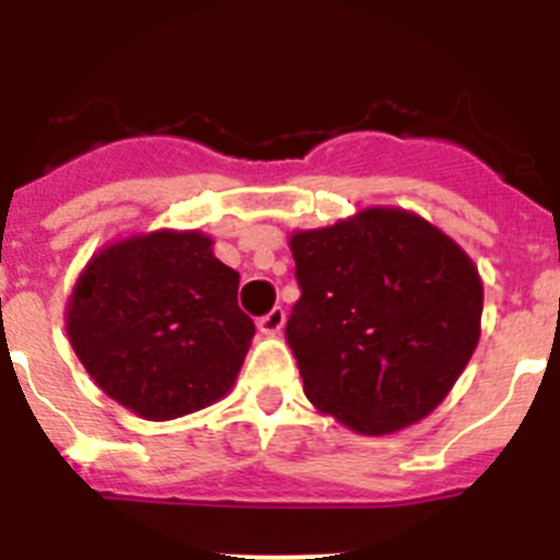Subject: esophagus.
I'll use <instances>...</instances> for the list:
<instances>
[{"mask_svg": "<svg viewBox=\"0 0 560 560\" xmlns=\"http://www.w3.org/2000/svg\"><path fill=\"white\" fill-rule=\"evenodd\" d=\"M283 325H285L283 308H271L269 314L257 319V328H260V334H266V336H277L280 330H283Z\"/></svg>", "mask_w": 560, "mask_h": 560, "instance_id": "esophagus-1", "label": "esophagus"}]
</instances>
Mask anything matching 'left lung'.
<instances>
[{"instance_id": "8db88e82", "label": "left lung", "mask_w": 560, "mask_h": 560, "mask_svg": "<svg viewBox=\"0 0 560 560\" xmlns=\"http://www.w3.org/2000/svg\"><path fill=\"white\" fill-rule=\"evenodd\" d=\"M300 300L285 325L308 400L381 438L427 418L477 350L482 280L457 241L368 207L289 241Z\"/></svg>"}]
</instances>
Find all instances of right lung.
Listing matches in <instances>:
<instances>
[{"label":"right lung","mask_w":560,"mask_h":560,"mask_svg":"<svg viewBox=\"0 0 560 560\" xmlns=\"http://www.w3.org/2000/svg\"><path fill=\"white\" fill-rule=\"evenodd\" d=\"M237 275L199 230H156L103 246L67 303L69 345L97 387L145 420H173L224 398L255 323Z\"/></svg>","instance_id":"add662e5"}]
</instances>
